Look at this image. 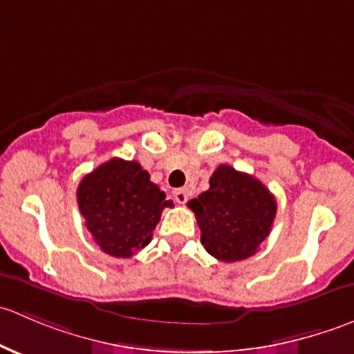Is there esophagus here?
Masks as SVG:
<instances>
[{
    "mask_svg": "<svg viewBox=\"0 0 354 354\" xmlns=\"http://www.w3.org/2000/svg\"><path fill=\"white\" fill-rule=\"evenodd\" d=\"M173 197L178 203H185L188 200V190L187 188H178V190L173 192Z\"/></svg>",
    "mask_w": 354,
    "mask_h": 354,
    "instance_id": "obj_1",
    "label": "esophagus"
}]
</instances>
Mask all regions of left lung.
<instances>
[{
	"label": "left lung",
	"instance_id": "left-lung-1",
	"mask_svg": "<svg viewBox=\"0 0 354 354\" xmlns=\"http://www.w3.org/2000/svg\"><path fill=\"white\" fill-rule=\"evenodd\" d=\"M209 183V190L188 202L203 248L223 262L255 255L276 217L274 195L257 178L226 164L214 171Z\"/></svg>",
	"mask_w": 354,
	"mask_h": 354
}]
</instances>
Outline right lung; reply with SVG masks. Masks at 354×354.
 I'll return each instance as SVG.
<instances>
[{"instance_id":"obj_1","label":"right lung","mask_w":354,"mask_h":354,"mask_svg":"<svg viewBox=\"0 0 354 354\" xmlns=\"http://www.w3.org/2000/svg\"><path fill=\"white\" fill-rule=\"evenodd\" d=\"M77 202L95 243L116 259H130L151 243L160 212L173 207L137 160L120 157L84 176Z\"/></svg>"}]
</instances>
